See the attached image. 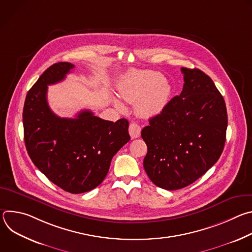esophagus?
I'll return each mask as SVG.
<instances>
[{
    "instance_id": "34e87169",
    "label": "esophagus",
    "mask_w": 252,
    "mask_h": 252,
    "mask_svg": "<svg viewBox=\"0 0 252 252\" xmlns=\"http://www.w3.org/2000/svg\"><path fill=\"white\" fill-rule=\"evenodd\" d=\"M140 131H141V127L135 124V123H131L129 125V127H128V132H129V135L130 137L133 139V138H136L140 135Z\"/></svg>"
}]
</instances>
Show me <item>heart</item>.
<instances>
[{
	"instance_id": "heart-1",
	"label": "heart",
	"mask_w": 252,
	"mask_h": 252,
	"mask_svg": "<svg viewBox=\"0 0 252 252\" xmlns=\"http://www.w3.org/2000/svg\"><path fill=\"white\" fill-rule=\"evenodd\" d=\"M119 92L124 99L133 103L135 114L141 118H152L167 104L171 87L163 77L152 70L133 71L124 77L119 84ZM116 104L123 109L119 100Z\"/></svg>"
}]
</instances>
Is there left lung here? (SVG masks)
Returning <instances> with one entry per match:
<instances>
[{
  "label": "left lung",
  "mask_w": 252,
  "mask_h": 252,
  "mask_svg": "<svg viewBox=\"0 0 252 252\" xmlns=\"http://www.w3.org/2000/svg\"><path fill=\"white\" fill-rule=\"evenodd\" d=\"M182 73L181 94L141 130L148 146L143 167L167 190L191 185L219 160L227 128L226 105L212 80L198 68L182 67Z\"/></svg>",
  "instance_id": "1"
}]
</instances>
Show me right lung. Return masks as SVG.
<instances>
[{"mask_svg":"<svg viewBox=\"0 0 252 252\" xmlns=\"http://www.w3.org/2000/svg\"><path fill=\"white\" fill-rule=\"evenodd\" d=\"M75 65L57 63L48 67L28 92L24 111V138L28 154L50 181L70 193L99 186L112 158L130 139L128 122L116 123L82 111L75 119L55 115L47 100L48 86L62 82Z\"/></svg>","mask_w":252,"mask_h":252,"instance_id":"1","label":"right lung"}]
</instances>
